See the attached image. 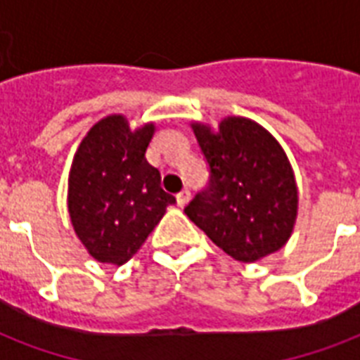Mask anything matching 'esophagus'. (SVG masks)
<instances>
[{
    "mask_svg": "<svg viewBox=\"0 0 360 360\" xmlns=\"http://www.w3.org/2000/svg\"><path fill=\"white\" fill-rule=\"evenodd\" d=\"M175 200H177V205L179 207H185L186 203L191 202V192L188 191H181L177 196H175Z\"/></svg>",
    "mask_w": 360,
    "mask_h": 360,
    "instance_id": "1",
    "label": "esophagus"
}]
</instances>
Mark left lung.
I'll return each mask as SVG.
<instances>
[{
	"mask_svg": "<svg viewBox=\"0 0 360 360\" xmlns=\"http://www.w3.org/2000/svg\"><path fill=\"white\" fill-rule=\"evenodd\" d=\"M211 168L209 188L185 213L237 262L254 263L290 240L299 213V186L284 147L265 127L228 115L214 129L191 123Z\"/></svg>",
	"mask_w": 360,
	"mask_h": 360,
	"instance_id": "8db88e82",
	"label": "left lung"
}]
</instances>
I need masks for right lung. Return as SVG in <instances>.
Masks as SVG:
<instances>
[{
  "label": "right lung",
  "instance_id": "right-lung-1",
  "mask_svg": "<svg viewBox=\"0 0 360 360\" xmlns=\"http://www.w3.org/2000/svg\"><path fill=\"white\" fill-rule=\"evenodd\" d=\"M155 130L153 121L130 129L123 114H110L87 130L72 157L70 224L97 262L117 267L129 262L175 202L146 158Z\"/></svg>",
  "mask_w": 360,
  "mask_h": 360
}]
</instances>
